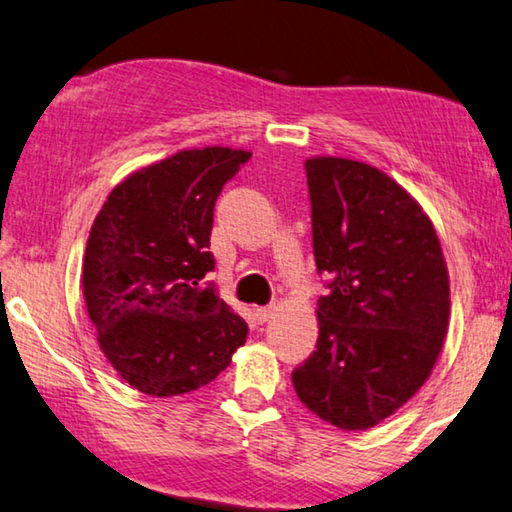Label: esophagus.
<instances>
[{
	"instance_id": "34e87169",
	"label": "esophagus",
	"mask_w": 512,
	"mask_h": 512,
	"mask_svg": "<svg viewBox=\"0 0 512 512\" xmlns=\"http://www.w3.org/2000/svg\"><path fill=\"white\" fill-rule=\"evenodd\" d=\"M275 314V305H266V307H255V316L259 321H269L271 316Z\"/></svg>"
}]
</instances>
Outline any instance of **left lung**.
I'll use <instances>...</instances> for the list:
<instances>
[{
  "mask_svg": "<svg viewBox=\"0 0 512 512\" xmlns=\"http://www.w3.org/2000/svg\"><path fill=\"white\" fill-rule=\"evenodd\" d=\"M319 298L316 351L291 373L300 403L342 431H367L426 383L449 330V271L433 221L364 161L310 157Z\"/></svg>",
  "mask_w": 512,
  "mask_h": 512,
  "instance_id": "8db88e82",
  "label": "left lung"
}]
</instances>
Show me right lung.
Returning <instances> with one entry per match:
<instances>
[{"mask_svg": "<svg viewBox=\"0 0 512 512\" xmlns=\"http://www.w3.org/2000/svg\"><path fill=\"white\" fill-rule=\"evenodd\" d=\"M250 159L223 145L129 173L95 216L81 289L104 358L129 387L177 396L212 383L248 326L214 287L209 237L223 184Z\"/></svg>", "mask_w": 512, "mask_h": 512, "instance_id": "add662e5", "label": "right lung"}]
</instances>
